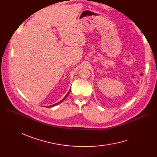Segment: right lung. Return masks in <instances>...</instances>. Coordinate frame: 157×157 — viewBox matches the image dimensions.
<instances>
[{
  "label": "right lung",
  "mask_w": 157,
  "mask_h": 157,
  "mask_svg": "<svg viewBox=\"0 0 157 157\" xmlns=\"http://www.w3.org/2000/svg\"><path fill=\"white\" fill-rule=\"evenodd\" d=\"M70 92H71V89L69 90V92L67 93V95H66V96L63 98V99L62 100V101H60V102H57V103H56V104H53V105H49V106H47V108H51V107H53V106H55V105H58V104H59V103H60V102H62V101H64V99H65V98H66V97H67L68 95H69V93H70Z\"/></svg>",
  "instance_id": "right-lung-1"
}]
</instances>
